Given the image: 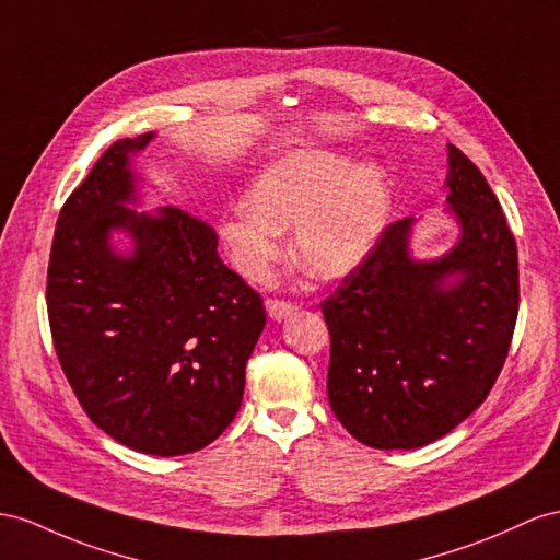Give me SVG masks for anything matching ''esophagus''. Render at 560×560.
<instances>
[{"label":"esophagus","mask_w":560,"mask_h":560,"mask_svg":"<svg viewBox=\"0 0 560 560\" xmlns=\"http://www.w3.org/2000/svg\"><path fill=\"white\" fill-rule=\"evenodd\" d=\"M265 307L269 312V317L275 319V322H281L285 317H291V314L298 310V305L285 303V300H267Z\"/></svg>","instance_id":"34e87169"}]
</instances>
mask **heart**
Wrapping results in <instances>:
<instances>
[{
  "label": "heart",
  "mask_w": 560,
  "mask_h": 560,
  "mask_svg": "<svg viewBox=\"0 0 560 560\" xmlns=\"http://www.w3.org/2000/svg\"><path fill=\"white\" fill-rule=\"evenodd\" d=\"M393 208V186L374 163L326 149H293L271 161L250 184L248 203L220 222L234 267L267 281L281 260L283 229L295 226V260L319 279H342L381 238Z\"/></svg>",
  "instance_id": "obj_1"
}]
</instances>
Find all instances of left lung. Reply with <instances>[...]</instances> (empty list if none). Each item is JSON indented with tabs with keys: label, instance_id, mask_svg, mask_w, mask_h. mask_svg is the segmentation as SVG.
Listing matches in <instances>:
<instances>
[{
	"label": "left lung",
	"instance_id": "1",
	"mask_svg": "<svg viewBox=\"0 0 560 560\" xmlns=\"http://www.w3.org/2000/svg\"><path fill=\"white\" fill-rule=\"evenodd\" d=\"M447 153L456 246L413 260V220H397L322 303L328 402L376 450H417L468 419L497 383L518 319V248L504 212L482 172L454 143Z\"/></svg>",
	"mask_w": 560,
	"mask_h": 560
}]
</instances>
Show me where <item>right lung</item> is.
<instances>
[{
	"label": "right lung",
	"instance_id": "add662e5",
	"mask_svg": "<svg viewBox=\"0 0 560 560\" xmlns=\"http://www.w3.org/2000/svg\"><path fill=\"white\" fill-rule=\"evenodd\" d=\"M153 135L116 141L68 196L56 222L47 312L56 357L88 417L143 454L203 450L234 421L246 362L267 314L218 255V234L165 206L137 212L132 153ZM122 228L136 250L118 256Z\"/></svg>",
	"mask_w": 560,
	"mask_h": 560
}]
</instances>
